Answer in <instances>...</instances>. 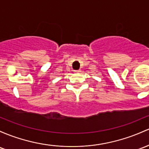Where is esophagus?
I'll use <instances>...</instances> for the list:
<instances>
[{
  "label": "esophagus",
  "instance_id": "1",
  "mask_svg": "<svg viewBox=\"0 0 149 149\" xmlns=\"http://www.w3.org/2000/svg\"><path fill=\"white\" fill-rule=\"evenodd\" d=\"M81 70H76V71H74L75 73H80V72H81Z\"/></svg>",
  "mask_w": 149,
  "mask_h": 149
}]
</instances>
